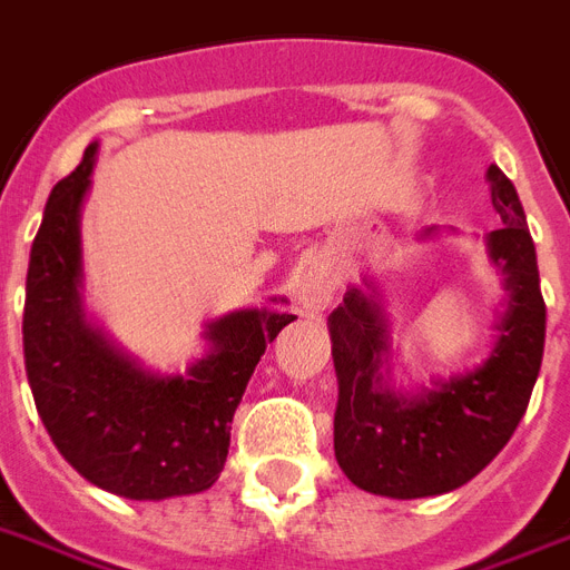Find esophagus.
Returning a JSON list of instances; mask_svg holds the SVG:
<instances>
[{
    "label": "esophagus",
    "mask_w": 570,
    "mask_h": 570,
    "mask_svg": "<svg viewBox=\"0 0 570 570\" xmlns=\"http://www.w3.org/2000/svg\"><path fill=\"white\" fill-rule=\"evenodd\" d=\"M336 289H340V284H336V275L331 272V266L322 261H313L304 266L298 277V304L304 309L318 313L336 298Z\"/></svg>",
    "instance_id": "obj_1"
}]
</instances>
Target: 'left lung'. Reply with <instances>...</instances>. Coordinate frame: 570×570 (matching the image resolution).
I'll return each mask as SVG.
<instances>
[{
    "label": "left lung",
    "mask_w": 570,
    "mask_h": 570,
    "mask_svg": "<svg viewBox=\"0 0 570 570\" xmlns=\"http://www.w3.org/2000/svg\"><path fill=\"white\" fill-rule=\"evenodd\" d=\"M501 228L485 234V254L503 277V313L489 357L413 390L392 383V336L374 277L351 286L327 316L340 383L333 451L363 492L413 501L445 494L478 478L524 419L544 354V298L535 245L512 180L485 173ZM453 230V228H451ZM442 228H424L421 239Z\"/></svg>",
    "instance_id": "obj_1"
}]
</instances>
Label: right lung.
Instances as JSON below:
<instances>
[{"instance_id":"right-lung-1","label":"right lung","mask_w":570,"mask_h":570,"mask_svg":"<svg viewBox=\"0 0 570 570\" xmlns=\"http://www.w3.org/2000/svg\"><path fill=\"white\" fill-rule=\"evenodd\" d=\"M99 142L52 189L31 245L22 313L26 374L60 456L85 480L128 501L207 492L219 480L230 421L263 351L295 322L266 307L210 318L207 351L184 372H155L122 351L85 307L81 210Z\"/></svg>"}]
</instances>
